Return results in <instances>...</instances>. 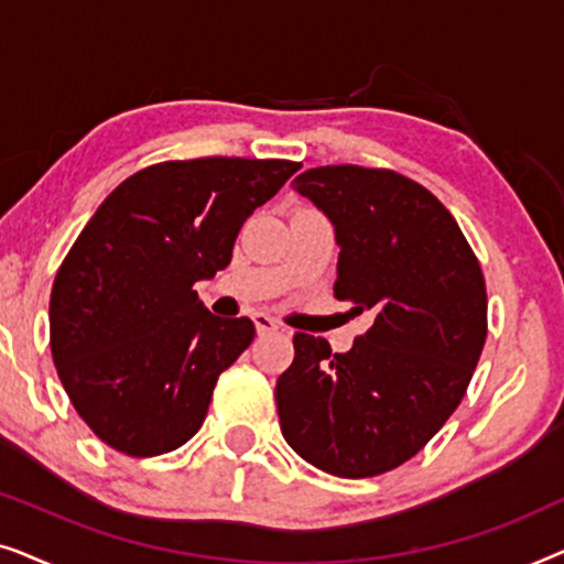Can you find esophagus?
<instances>
[{
	"label": "esophagus",
	"instance_id": "obj_1",
	"mask_svg": "<svg viewBox=\"0 0 564 564\" xmlns=\"http://www.w3.org/2000/svg\"><path fill=\"white\" fill-rule=\"evenodd\" d=\"M253 326H257L259 334H274V330L282 328V323L267 313H253Z\"/></svg>",
	"mask_w": 564,
	"mask_h": 564
}]
</instances>
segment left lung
<instances>
[{"instance_id":"8db88e82","label":"left lung","mask_w":564,"mask_h":564,"mask_svg":"<svg viewBox=\"0 0 564 564\" xmlns=\"http://www.w3.org/2000/svg\"><path fill=\"white\" fill-rule=\"evenodd\" d=\"M334 223V295L372 318L354 349L295 334L276 380L282 436L336 477H375L419 454L465 398L488 336V292L452 213L419 182L354 164L292 182Z\"/></svg>"}]
</instances>
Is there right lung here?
I'll return each instance as SVG.
<instances>
[{
  "label": "right lung",
  "instance_id": "obj_1",
  "mask_svg": "<svg viewBox=\"0 0 564 564\" xmlns=\"http://www.w3.org/2000/svg\"><path fill=\"white\" fill-rule=\"evenodd\" d=\"M300 169L205 156L118 184L66 253L51 292V354L68 400L107 446L156 457L203 426L215 382L253 341L195 282L234 257L246 218Z\"/></svg>",
  "mask_w": 564,
  "mask_h": 564
}]
</instances>
